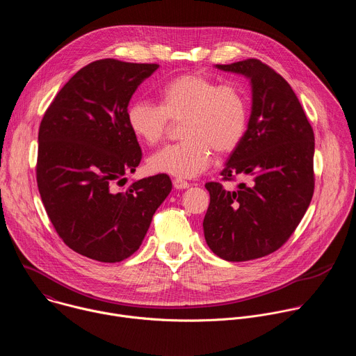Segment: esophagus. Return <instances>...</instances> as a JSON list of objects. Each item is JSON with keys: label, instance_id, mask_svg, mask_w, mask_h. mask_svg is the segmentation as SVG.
<instances>
[{"label": "esophagus", "instance_id": "34e87169", "mask_svg": "<svg viewBox=\"0 0 356 356\" xmlns=\"http://www.w3.org/2000/svg\"><path fill=\"white\" fill-rule=\"evenodd\" d=\"M173 186H175V188H177V190H183V188H188V187H190V183H187V181L183 180V179H175V180H173Z\"/></svg>", "mask_w": 356, "mask_h": 356}]
</instances>
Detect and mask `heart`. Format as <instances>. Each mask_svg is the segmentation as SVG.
Listing matches in <instances>:
<instances>
[{
  "label": "heart",
  "mask_w": 356,
  "mask_h": 356,
  "mask_svg": "<svg viewBox=\"0 0 356 356\" xmlns=\"http://www.w3.org/2000/svg\"><path fill=\"white\" fill-rule=\"evenodd\" d=\"M180 120L183 140L158 150L147 166L155 173L188 179L209 168L213 150L227 155L241 143L248 125L245 94L232 83L217 84L204 74L187 73L159 90V106L138 99L127 110L131 132L149 146L165 138L169 121Z\"/></svg>",
  "instance_id": "1"
}]
</instances>
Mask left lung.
<instances>
[{"instance_id":"8db88e82","label":"left lung","mask_w":356,"mask_h":356,"mask_svg":"<svg viewBox=\"0 0 356 356\" xmlns=\"http://www.w3.org/2000/svg\"><path fill=\"white\" fill-rule=\"evenodd\" d=\"M250 81L246 132L221 172L245 176L238 190L206 184V242L224 261L258 259L277 250L306 214L314 193V132L290 84L258 59L217 65Z\"/></svg>"}]
</instances>
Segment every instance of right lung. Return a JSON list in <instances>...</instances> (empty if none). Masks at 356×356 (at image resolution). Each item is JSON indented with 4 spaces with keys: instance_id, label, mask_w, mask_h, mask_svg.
<instances>
[{
    "instance_id": "right-lung-1",
    "label": "right lung",
    "mask_w": 356,
    "mask_h": 356,
    "mask_svg": "<svg viewBox=\"0 0 356 356\" xmlns=\"http://www.w3.org/2000/svg\"><path fill=\"white\" fill-rule=\"evenodd\" d=\"M158 67L95 60L63 86L39 127L36 181L47 217L70 249L98 262L136 252L172 190L168 175L115 187L142 159L127 121L129 99Z\"/></svg>"
}]
</instances>
